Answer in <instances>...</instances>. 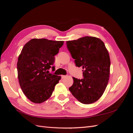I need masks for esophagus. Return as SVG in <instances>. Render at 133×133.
Returning a JSON list of instances; mask_svg holds the SVG:
<instances>
[{"label": "esophagus", "mask_w": 133, "mask_h": 133, "mask_svg": "<svg viewBox=\"0 0 133 133\" xmlns=\"http://www.w3.org/2000/svg\"><path fill=\"white\" fill-rule=\"evenodd\" d=\"M61 76H62V78H64L66 76V75H61Z\"/></svg>", "instance_id": "esophagus-1"}]
</instances>
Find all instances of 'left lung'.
<instances>
[{"mask_svg": "<svg viewBox=\"0 0 133 133\" xmlns=\"http://www.w3.org/2000/svg\"><path fill=\"white\" fill-rule=\"evenodd\" d=\"M66 44L75 65L83 69V78L73 77V84L69 89L82 103H93L101 97L109 81L110 60L108 51L101 40L93 37L67 41Z\"/></svg>", "mask_w": 133, "mask_h": 133, "instance_id": "left-lung-1", "label": "left lung"}]
</instances>
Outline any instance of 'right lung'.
Instances as JSON below:
<instances>
[{
    "instance_id": "1",
    "label": "right lung",
    "mask_w": 133,
    "mask_h": 133,
    "mask_svg": "<svg viewBox=\"0 0 133 133\" xmlns=\"http://www.w3.org/2000/svg\"><path fill=\"white\" fill-rule=\"evenodd\" d=\"M63 44V41L32 39L24 46L18 60V77L24 94L31 102L42 103L49 99L61 79L49 70L55 71L54 56Z\"/></svg>"
}]
</instances>
